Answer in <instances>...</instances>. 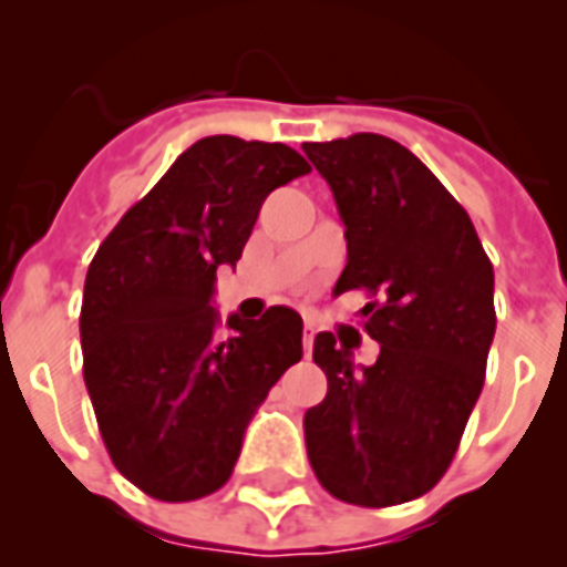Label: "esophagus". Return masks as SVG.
<instances>
[{"label": "esophagus", "instance_id": "obj_1", "mask_svg": "<svg viewBox=\"0 0 567 567\" xmlns=\"http://www.w3.org/2000/svg\"><path fill=\"white\" fill-rule=\"evenodd\" d=\"M312 341H316V327L312 323H303V352H312Z\"/></svg>", "mask_w": 567, "mask_h": 567}]
</instances>
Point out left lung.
<instances>
[{"label": "left lung", "instance_id": "8db88e82", "mask_svg": "<svg viewBox=\"0 0 567 567\" xmlns=\"http://www.w3.org/2000/svg\"><path fill=\"white\" fill-rule=\"evenodd\" d=\"M330 183L347 237L336 295L361 289L364 330L381 343L355 370L350 347L318 332L327 399L303 415L309 464L341 502L419 499L462 442L496 332L493 264L458 200L422 159L381 134L303 143Z\"/></svg>", "mask_w": 567, "mask_h": 567}]
</instances>
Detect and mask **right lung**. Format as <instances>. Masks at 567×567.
<instances>
[{
	"label": "right lung",
	"instance_id": "add662e5",
	"mask_svg": "<svg viewBox=\"0 0 567 567\" xmlns=\"http://www.w3.org/2000/svg\"><path fill=\"white\" fill-rule=\"evenodd\" d=\"M309 174L284 143L197 140L120 217L85 275L82 375L111 462L159 502L231 476L249 419L303 355L295 309L231 316L217 336V266L240 260L266 195Z\"/></svg>",
	"mask_w": 567,
	"mask_h": 567
}]
</instances>
